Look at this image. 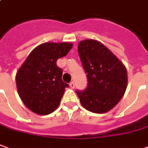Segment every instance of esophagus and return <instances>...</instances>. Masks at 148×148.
Segmentation results:
<instances>
[{
    "label": "esophagus",
    "instance_id": "34e87169",
    "mask_svg": "<svg viewBox=\"0 0 148 148\" xmlns=\"http://www.w3.org/2000/svg\"><path fill=\"white\" fill-rule=\"evenodd\" d=\"M70 87L72 88V89H74V87H75V85H74V82H71L70 83Z\"/></svg>",
    "mask_w": 148,
    "mask_h": 148
}]
</instances>
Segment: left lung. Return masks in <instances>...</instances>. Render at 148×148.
Returning a JSON list of instances; mask_svg holds the SVG:
<instances>
[{"label": "left lung", "mask_w": 148, "mask_h": 148, "mask_svg": "<svg viewBox=\"0 0 148 148\" xmlns=\"http://www.w3.org/2000/svg\"><path fill=\"white\" fill-rule=\"evenodd\" d=\"M78 51L88 79L87 89L77 91L82 107L95 113L110 111L124 95L128 82L125 65L99 41L78 43Z\"/></svg>", "instance_id": "obj_1"}]
</instances>
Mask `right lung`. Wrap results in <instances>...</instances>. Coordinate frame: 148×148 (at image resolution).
Wrapping results in <instances>:
<instances>
[{
	"mask_svg": "<svg viewBox=\"0 0 148 148\" xmlns=\"http://www.w3.org/2000/svg\"><path fill=\"white\" fill-rule=\"evenodd\" d=\"M69 42H47L32 50L16 74V85L22 101L32 112L48 115L55 111L69 85L61 79L57 61L72 49Z\"/></svg>",
	"mask_w": 148,
	"mask_h": 148,
	"instance_id": "obj_1",
	"label": "right lung"
}]
</instances>
